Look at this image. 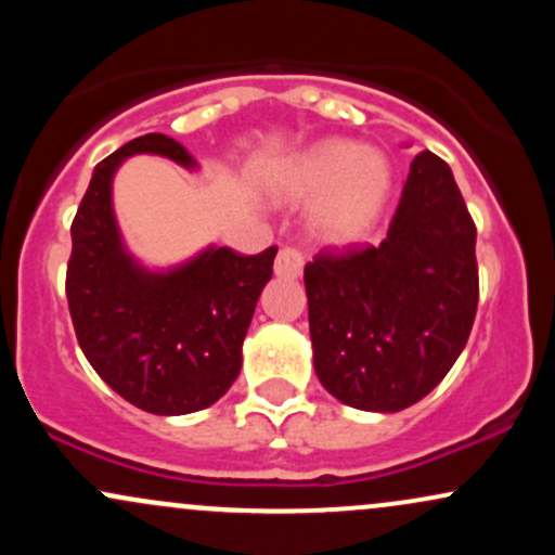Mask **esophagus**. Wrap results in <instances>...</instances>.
I'll list each match as a JSON object with an SVG mask.
<instances>
[{"instance_id":"esophagus-1","label":"esophagus","mask_w":555,"mask_h":555,"mask_svg":"<svg viewBox=\"0 0 555 555\" xmlns=\"http://www.w3.org/2000/svg\"><path fill=\"white\" fill-rule=\"evenodd\" d=\"M305 269V253L297 250V247H282L276 256V263H273V271L282 279H297Z\"/></svg>"}]
</instances>
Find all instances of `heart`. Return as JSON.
Masks as SVG:
<instances>
[{"label":"heart","instance_id":"1","mask_svg":"<svg viewBox=\"0 0 555 555\" xmlns=\"http://www.w3.org/2000/svg\"><path fill=\"white\" fill-rule=\"evenodd\" d=\"M391 169L384 154L349 140H321L276 171L273 190L284 201H308L310 227L326 242L360 240L384 208Z\"/></svg>","mask_w":555,"mask_h":555}]
</instances>
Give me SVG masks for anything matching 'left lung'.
<instances>
[{
  "label": "left lung",
  "mask_w": 555,
  "mask_h": 555,
  "mask_svg": "<svg viewBox=\"0 0 555 555\" xmlns=\"http://www.w3.org/2000/svg\"><path fill=\"white\" fill-rule=\"evenodd\" d=\"M477 229L449 164L415 156L380 245L305 266L318 378L365 412H399L443 380L477 313Z\"/></svg>",
  "instance_id": "left-lung-1"
}]
</instances>
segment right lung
Wrapping results in <instances>:
<instances>
[{
	"label": "right lung",
	"instance_id": "obj_1",
	"mask_svg": "<svg viewBox=\"0 0 555 555\" xmlns=\"http://www.w3.org/2000/svg\"><path fill=\"white\" fill-rule=\"evenodd\" d=\"M132 154L195 167L177 140L151 132L93 169L69 229V315L82 354L119 397L151 415H188L237 380L242 341L276 247L258 256L208 247L180 269L145 271L125 250L112 211V177Z\"/></svg>",
	"mask_w": 555,
	"mask_h": 555
}]
</instances>
